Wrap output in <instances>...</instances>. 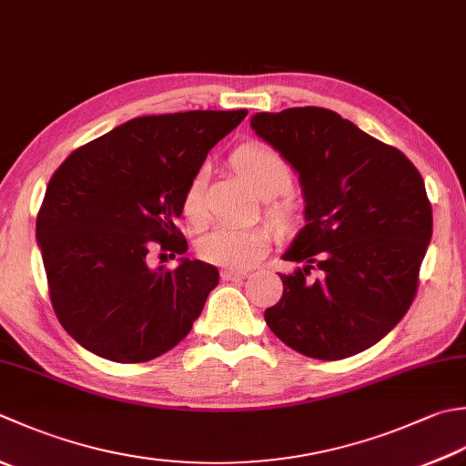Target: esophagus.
Masks as SVG:
<instances>
[{
    "mask_svg": "<svg viewBox=\"0 0 466 466\" xmlns=\"http://www.w3.org/2000/svg\"><path fill=\"white\" fill-rule=\"evenodd\" d=\"M220 277H222V280H242V279H246L248 275H246L244 270H222L220 272Z\"/></svg>",
    "mask_w": 466,
    "mask_h": 466,
    "instance_id": "34e87169",
    "label": "esophagus"
}]
</instances>
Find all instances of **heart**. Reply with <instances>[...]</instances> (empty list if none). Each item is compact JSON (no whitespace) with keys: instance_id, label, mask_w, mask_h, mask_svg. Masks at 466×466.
I'll return each instance as SVG.
<instances>
[{"instance_id":"b5f03b06","label":"heart","mask_w":466,"mask_h":466,"mask_svg":"<svg viewBox=\"0 0 466 466\" xmlns=\"http://www.w3.org/2000/svg\"><path fill=\"white\" fill-rule=\"evenodd\" d=\"M232 166L236 173L248 184L254 194L264 199L287 194L293 186V171L289 163L267 145L248 143L232 153ZM204 186L206 171H198L189 179L184 194V214L191 224H202L204 209ZM287 206L280 202L270 204L272 214H285ZM270 234L267 228L250 226H216L198 240V254L204 260L226 268H248L257 264L268 250Z\"/></svg>"}]
</instances>
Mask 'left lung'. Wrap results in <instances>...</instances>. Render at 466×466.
I'll list each match as a JSON object with an SVG mask.
<instances>
[{
    "label": "left lung",
    "mask_w": 466,
    "mask_h": 466,
    "mask_svg": "<svg viewBox=\"0 0 466 466\" xmlns=\"http://www.w3.org/2000/svg\"><path fill=\"white\" fill-rule=\"evenodd\" d=\"M250 127L299 173L305 226L282 258V297L264 311L282 343L315 360L376 345L412 305L432 238L424 179L402 151L329 108L257 113ZM313 268L322 277H308Z\"/></svg>",
    "instance_id": "left-lung-1"
}]
</instances>
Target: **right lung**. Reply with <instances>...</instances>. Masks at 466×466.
<instances>
[{
	"label": "right lung",
	"mask_w": 466,
	"mask_h": 466,
	"mask_svg": "<svg viewBox=\"0 0 466 466\" xmlns=\"http://www.w3.org/2000/svg\"><path fill=\"white\" fill-rule=\"evenodd\" d=\"M240 111L137 116L72 151L54 171L35 220L50 300L66 333L98 358L139 363L184 339L218 285V268L179 258L149 268L155 244L187 250L176 228L208 151Z\"/></svg>",
	"instance_id": "1"
}]
</instances>
